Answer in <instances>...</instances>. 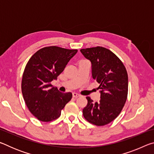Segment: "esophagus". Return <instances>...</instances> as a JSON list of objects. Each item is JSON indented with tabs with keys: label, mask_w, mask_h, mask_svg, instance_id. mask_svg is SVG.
<instances>
[{
	"label": "esophagus",
	"mask_w": 154,
	"mask_h": 154,
	"mask_svg": "<svg viewBox=\"0 0 154 154\" xmlns=\"http://www.w3.org/2000/svg\"><path fill=\"white\" fill-rule=\"evenodd\" d=\"M80 96H81V95L79 94H77V93H75V92L72 93V97H74L75 98H79V97H80Z\"/></svg>",
	"instance_id": "esophagus-1"
}]
</instances>
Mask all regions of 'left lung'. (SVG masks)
Segmentation results:
<instances>
[{
    "instance_id": "left-lung-1",
    "label": "left lung",
    "mask_w": 154,
    "mask_h": 154,
    "mask_svg": "<svg viewBox=\"0 0 154 154\" xmlns=\"http://www.w3.org/2000/svg\"><path fill=\"white\" fill-rule=\"evenodd\" d=\"M92 63V75L100 85V100L93 102L86 97L88 104L83 109L85 119L96 126H105L120 113L128 96V79L126 68L116 54L103 47L80 49Z\"/></svg>"
}]
</instances>
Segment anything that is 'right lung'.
Instances as JSON below:
<instances>
[{
	"label": "right lung",
	"mask_w": 154,
	"mask_h": 154,
	"mask_svg": "<svg viewBox=\"0 0 154 154\" xmlns=\"http://www.w3.org/2000/svg\"><path fill=\"white\" fill-rule=\"evenodd\" d=\"M77 49L57 46L39 49L28 60L22 80V92L30 113L41 122L58 118L72 98V93H62L51 82L57 79Z\"/></svg>",
	"instance_id": "1"
}]
</instances>
